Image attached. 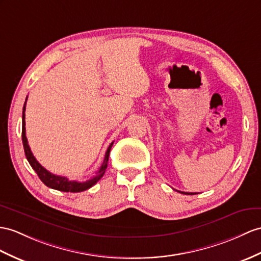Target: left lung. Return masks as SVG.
<instances>
[{
  "label": "left lung",
  "mask_w": 261,
  "mask_h": 261,
  "mask_svg": "<svg viewBox=\"0 0 261 261\" xmlns=\"http://www.w3.org/2000/svg\"><path fill=\"white\" fill-rule=\"evenodd\" d=\"M181 194H185V195H194V194H197V193H185V192H179Z\"/></svg>",
  "instance_id": "left-lung-1"
}]
</instances>
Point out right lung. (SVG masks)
<instances>
[{
  "instance_id": "add662e5",
  "label": "right lung",
  "mask_w": 261,
  "mask_h": 261,
  "mask_svg": "<svg viewBox=\"0 0 261 261\" xmlns=\"http://www.w3.org/2000/svg\"><path fill=\"white\" fill-rule=\"evenodd\" d=\"M28 99V97H27ZM25 107H27V100H25L24 106H23V115H22V141H23V147L25 151V156H27L28 161L30 165L35 170V173L37 176L40 177V179L44 182V185H46L49 188H53L56 190H60V192H65V193H80V192H84V190L91 188L94 186L101 177L104 176L106 168H107V164H109V157H110V151L113 146V143L109 146V148L106 150L104 162L101 164L100 168L96 173L94 177H92L91 179L85 180V181H77V180H68L67 177H63V176H57L52 173H49L48 170L44 168L42 165L35 160V157L33 156L31 151V148L28 143V138L27 134H25Z\"/></svg>"
}]
</instances>
